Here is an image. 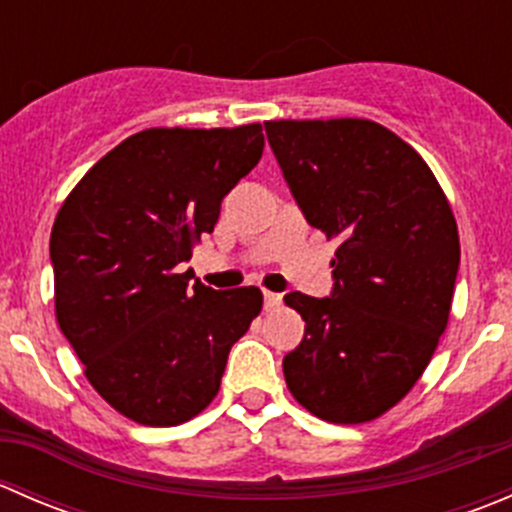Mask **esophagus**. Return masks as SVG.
<instances>
[{
  "instance_id": "1",
  "label": "esophagus",
  "mask_w": 512,
  "mask_h": 512,
  "mask_svg": "<svg viewBox=\"0 0 512 512\" xmlns=\"http://www.w3.org/2000/svg\"><path fill=\"white\" fill-rule=\"evenodd\" d=\"M262 297H265V309H267V312H275V309L282 304V294L270 292V289H265V294H262Z\"/></svg>"
}]
</instances>
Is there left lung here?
I'll use <instances>...</instances> for the list:
<instances>
[{"label": "left lung", "instance_id": "obj_1", "mask_svg": "<svg viewBox=\"0 0 512 512\" xmlns=\"http://www.w3.org/2000/svg\"><path fill=\"white\" fill-rule=\"evenodd\" d=\"M267 141L307 223L337 240L329 297L285 294L304 339L287 389L322 421L364 423L399 404L448 324L461 242L436 175L366 118L267 121Z\"/></svg>", "mask_w": 512, "mask_h": 512}]
</instances>
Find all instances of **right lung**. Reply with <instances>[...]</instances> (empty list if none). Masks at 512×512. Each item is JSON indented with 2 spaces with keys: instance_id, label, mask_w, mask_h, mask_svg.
I'll use <instances>...</instances> for the list:
<instances>
[{
  "instance_id": "right-lung-1",
  "label": "right lung",
  "mask_w": 512,
  "mask_h": 512,
  "mask_svg": "<svg viewBox=\"0 0 512 512\" xmlns=\"http://www.w3.org/2000/svg\"><path fill=\"white\" fill-rule=\"evenodd\" d=\"M260 123L146 128L108 151L51 227L56 322L118 414L178 426L218 396L232 344L262 309L257 287L188 285L193 245L262 158Z\"/></svg>"
}]
</instances>
